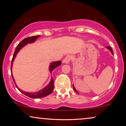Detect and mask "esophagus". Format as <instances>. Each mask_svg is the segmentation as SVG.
<instances>
[{"mask_svg":"<svg viewBox=\"0 0 126 126\" xmlns=\"http://www.w3.org/2000/svg\"><path fill=\"white\" fill-rule=\"evenodd\" d=\"M72 59V57L71 56H70V55H69V56H67L63 60V63H66V64H68V63H70V61H71Z\"/></svg>","mask_w":126,"mask_h":126,"instance_id":"34e87169","label":"esophagus"}]
</instances>
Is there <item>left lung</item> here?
I'll list each match as a JSON object with an SVG mask.
<instances>
[{"label":"left lung","mask_w":126,"mask_h":126,"mask_svg":"<svg viewBox=\"0 0 126 126\" xmlns=\"http://www.w3.org/2000/svg\"><path fill=\"white\" fill-rule=\"evenodd\" d=\"M106 47L107 48V49H108L109 50L111 51V53H112V54H113V50H112V48L110 47V46H106ZM73 89H74V91H75L76 92V93H77V94H79L78 93V92H77V91H76V88H75V86H74V85H73Z\"/></svg>","instance_id":"obj_1"}]
</instances>
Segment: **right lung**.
Listing matches in <instances>:
<instances>
[{"label":"right lung","instance_id":"add662e5","mask_svg":"<svg viewBox=\"0 0 126 126\" xmlns=\"http://www.w3.org/2000/svg\"><path fill=\"white\" fill-rule=\"evenodd\" d=\"M40 37V35H37V36H33V37H28L24 39L23 40H22L21 42H20L19 44L18 45H17L16 49H15L13 59H12L11 61V72H12V68H13V62L14 61L15 57H16L17 54L18 53L19 51V50L21 49H22L24 46L28 44H32V43H34L35 41H36L38 38ZM61 65V61H55V62H53V63H51L49 65V70L50 73H51V72L55 68H57V67L60 66ZM12 77H13V81L14 82V83L16 85V87L19 91H20V92H22V94H25L26 96H28L29 97L31 98H34V99H36V98H41V97H45L46 96L49 95L50 94H51V92H53V89H54V80L52 77H51L50 81L49 84H48L47 85H46L45 87L44 88L41 89V90L37 91V92H25V91H23L21 89H20L18 87V86L16 85V84H15V81L14 80V79L13 74H11Z\"/></svg>","mask_w":126,"mask_h":126}]
</instances>
